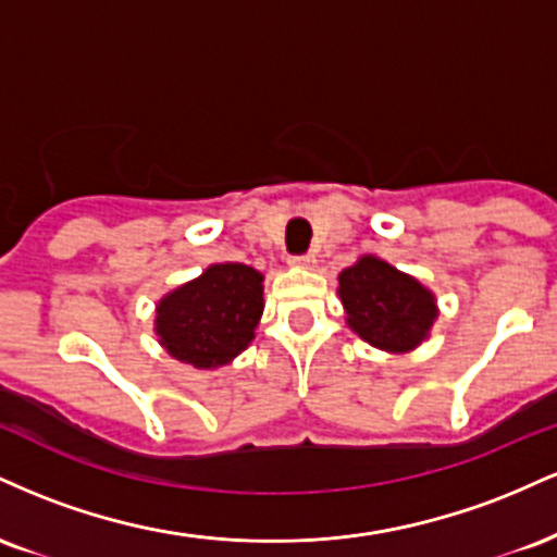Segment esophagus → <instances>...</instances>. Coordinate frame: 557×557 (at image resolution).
Here are the masks:
<instances>
[{
	"mask_svg": "<svg viewBox=\"0 0 557 557\" xmlns=\"http://www.w3.org/2000/svg\"><path fill=\"white\" fill-rule=\"evenodd\" d=\"M287 261H290L293 267H304V270H311V267L317 264V257H314V253H304V257H290Z\"/></svg>",
	"mask_w": 557,
	"mask_h": 557,
	"instance_id": "esophagus-1",
	"label": "esophagus"
}]
</instances>
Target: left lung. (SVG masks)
<instances>
[{"mask_svg":"<svg viewBox=\"0 0 557 557\" xmlns=\"http://www.w3.org/2000/svg\"><path fill=\"white\" fill-rule=\"evenodd\" d=\"M348 327L374 348L408 354L430 337L437 319V300L411 274L376 257H361L337 274Z\"/></svg>","mask_w":557,"mask_h":557,"instance_id":"8db88e82","label":"left lung"}]
</instances>
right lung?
Returning a JSON list of instances; mask_svg holds the SVG:
<instances>
[{
	"mask_svg": "<svg viewBox=\"0 0 557 557\" xmlns=\"http://www.w3.org/2000/svg\"><path fill=\"white\" fill-rule=\"evenodd\" d=\"M264 274L225 261L157 304L154 332L172 359L196 369L225 367L248 348L264 311Z\"/></svg>",
	"mask_w": 557,
	"mask_h": 557,
	"instance_id": "add662e5",
	"label": "right lung"
}]
</instances>
